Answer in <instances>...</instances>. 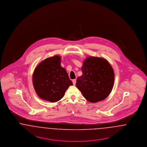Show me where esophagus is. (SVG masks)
Returning a JSON list of instances; mask_svg holds the SVG:
<instances>
[{
  "label": "esophagus",
  "mask_w": 147,
  "mask_h": 147,
  "mask_svg": "<svg viewBox=\"0 0 147 147\" xmlns=\"http://www.w3.org/2000/svg\"><path fill=\"white\" fill-rule=\"evenodd\" d=\"M72 82H73V85H76V79H73Z\"/></svg>",
  "instance_id": "obj_1"
}]
</instances>
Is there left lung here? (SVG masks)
<instances>
[{
	"label": "left lung",
	"mask_w": 147,
	"mask_h": 147,
	"mask_svg": "<svg viewBox=\"0 0 147 147\" xmlns=\"http://www.w3.org/2000/svg\"><path fill=\"white\" fill-rule=\"evenodd\" d=\"M83 74L77 80V88L92 103L102 101L112 90L115 74L109 62L102 58L89 57L83 62Z\"/></svg>",
	"instance_id": "8db88e82"
}]
</instances>
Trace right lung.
<instances>
[{
  "label": "right lung",
  "mask_w": 147,
  "mask_h": 147,
  "mask_svg": "<svg viewBox=\"0 0 147 147\" xmlns=\"http://www.w3.org/2000/svg\"><path fill=\"white\" fill-rule=\"evenodd\" d=\"M61 63V57L56 55L42 61L34 70L33 85L37 95L44 100L51 102L60 100L73 85Z\"/></svg>",
  "instance_id": "right-lung-1"
}]
</instances>
